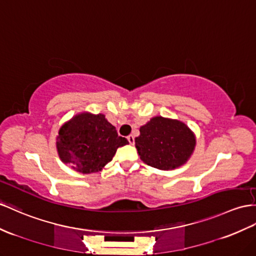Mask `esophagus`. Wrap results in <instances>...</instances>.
<instances>
[{"label": "esophagus", "instance_id": "34e87169", "mask_svg": "<svg viewBox=\"0 0 256 256\" xmlns=\"http://www.w3.org/2000/svg\"><path fill=\"white\" fill-rule=\"evenodd\" d=\"M128 142L130 144V145H133V144H134V136L133 135L128 136Z\"/></svg>", "mask_w": 256, "mask_h": 256}]
</instances>
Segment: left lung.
Masks as SVG:
<instances>
[{
	"instance_id": "1",
	"label": "left lung",
	"mask_w": 256,
	"mask_h": 256,
	"mask_svg": "<svg viewBox=\"0 0 256 256\" xmlns=\"http://www.w3.org/2000/svg\"><path fill=\"white\" fill-rule=\"evenodd\" d=\"M135 147L140 160L162 171L186 164L196 148V135L178 119L156 116L140 126Z\"/></svg>"
}]
</instances>
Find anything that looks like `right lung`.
<instances>
[{
    "mask_svg": "<svg viewBox=\"0 0 256 256\" xmlns=\"http://www.w3.org/2000/svg\"><path fill=\"white\" fill-rule=\"evenodd\" d=\"M102 114H76L58 130L56 148L60 160L82 174L100 172L116 149L128 145Z\"/></svg>",
    "mask_w": 256,
    "mask_h": 256,
    "instance_id": "obj_1",
    "label": "right lung"
}]
</instances>
